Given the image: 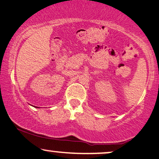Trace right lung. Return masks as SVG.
I'll list each match as a JSON object with an SVG mask.
<instances>
[{"label": "right lung", "instance_id": "1", "mask_svg": "<svg viewBox=\"0 0 159 159\" xmlns=\"http://www.w3.org/2000/svg\"><path fill=\"white\" fill-rule=\"evenodd\" d=\"M36 108H38V107H36Z\"/></svg>", "mask_w": 159, "mask_h": 159}]
</instances>
